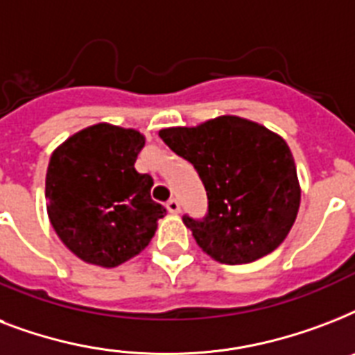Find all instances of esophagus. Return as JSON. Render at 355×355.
I'll list each match as a JSON object with an SVG mask.
<instances>
[{
    "instance_id": "obj_1",
    "label": "esophagus",
    "mask_w": 355,
    "mask_h": 355,
    "mask_svg": "<svg viewBox=\"0 0 355 355\" xmlns=\"http://www.w3.org/2000/svg\"><path fill=\"white\" fill-rule=\"evenodd\" d=\"M166 206L169 214H178V211H180V202H178L177 199H169Z\"/></svg>"
}]
</instances>
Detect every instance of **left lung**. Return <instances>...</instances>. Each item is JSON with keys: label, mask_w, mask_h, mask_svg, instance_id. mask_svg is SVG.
<instances>
[{"label": "left lung", "mask_w": 355, "mask_h": 355, "mask_svg": "<svg viewBox=\"0 0 355 355\" xmlns=\"http://www.w3.org/2000/svg\"><path fill=\"white\" fill-rule=\"evenodd\" d=\"M158 134L193 164L205 184L208 214L202 219L184 216V225L208 256L241 265L280 247L300 206L297 166L286 139L237 116Z\"/></svg>", "instance_id": "8db88e82"}]
</instances>
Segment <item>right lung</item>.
Wrapping results in <instances>:
<instances>
[{"mask_svg": "<svg viewBox=\"0 0 355 355\" xmlns=\"http://www.w3.org/2000/svg\"><path fill=\"white\" fill-rule=\"evenodd\" d=\"M145 138L97 123L53 150L47 216L60 241L86 263L118 267L153 239L166 208L150 199L153 177L134 169Z\"/></svg>", "mask_w": 355, "mask_h": 355, "instance_id": "obj_1", "label": "right lung"}]
</instances>
